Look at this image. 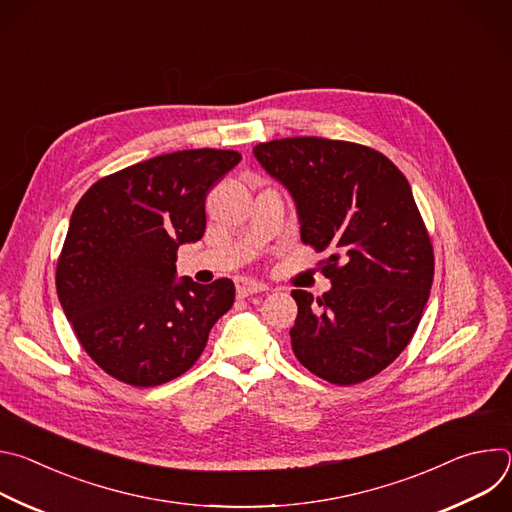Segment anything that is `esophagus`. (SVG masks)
I'll return each mask as SVG.
<instances>
[{
	"label": "esophagus",
	"mask_w": 512,
	"mask_h": 512,
	"mask_svg": "<svg viewBox=\"0 0 512 512\" xmlns=\"http://www.w3.org/2000/svg\"><path fill=\"white\" fill-rule=\"evenodd\" d=\"M269 287L261 281L255 279H239L237 281V296L239 298H249L253 294H261V291H267Z\"/></svg>",
	"instance_id": "1"
}]
</instances>
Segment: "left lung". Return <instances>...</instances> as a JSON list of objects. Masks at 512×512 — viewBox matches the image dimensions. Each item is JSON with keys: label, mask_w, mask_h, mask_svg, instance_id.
<instances>
[{"label": "left lung", "mask_w": 512, "mask_h": 512, "mask_svg": "<svg viewBox=\"0 0 512 512\" xmlns=\"http://www.w3.org/2000/svg\"><path fill=\"white\" fill-rule=\"evenodd\" d=\"M253 156L294 198L302 243L332 253L322 298L291 291L294 354L334 385L379 375L413 338L433 281V249L407 178L371 148L324 137L273 139Z\"/></svg>", "instance_id": "8db88e82"}]
</instances>
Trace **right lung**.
Listing matches in <instances>:
<instances>
[{
  "label": "right lung",
  "instance_id": "add662e5",
  "mask_svg": "<svg viewBox=\"0 0 512 512\" xmlns=\"http://www.w3.org/2000/svg\"><path fill=\"white\" fill-rule=\"evenodd\" d=\"M241 154L184 150L95 182L72 210L56 267L66 320L99 367L156 387L184 375L235 302L227 277L176 281V253L206 229L204 202Z\"/></svg>",
  "mask_w": 512,
  "mask_h": 512
}]
</instances>
